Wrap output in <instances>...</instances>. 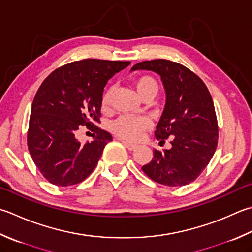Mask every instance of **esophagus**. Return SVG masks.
Instances as JSON below:
<instances>
[{
	"label": "esophagus",
	"instance_id": "1",
	"mask_svg": "<svg viewBox=\"0 0 252 252\" xmlns=\"http://www.w3.org/2000/svg\"><path fill=\"white\" fill-rule=\"evenodd\" d=\"M122 141V144L125 145L127 150L129 151H133V150H135L136 149V145L135 144H132V143H129V142H126V141H125V140H121Z\"/></svg>",
	"mask_w": 252,
	"mask_h": 252
}]
</instances>
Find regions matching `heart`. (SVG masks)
<instances>
[{
  "label": "heart",
  "instance_id": "obj_1",
  "mask_svg": "<svg viewBox=\"0 0 252 252\" xmlns=\"http://www.w3.org/2000/svg\"><path fill=\"white\" fill-rule=\"evenodd\" d=\"M135 88L142 99L147 97H154L158 92V83L151 75H141L135 80ZM113 87H108L101 97L102 109H109L112 101ZM152 126L151 121L145 117L120 116L111 122L110 130L113 134L122 140L136 142L139 141L146 131Z\"/></svg>",
  "mask_w": 252,
  "mask_h": 252
}]
</instances>
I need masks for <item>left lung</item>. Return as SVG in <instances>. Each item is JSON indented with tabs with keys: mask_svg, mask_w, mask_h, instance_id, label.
I'll return each mask as SVG.
<instances>
[{
	"mask_svg": "<svg viewBox=\"0 0 252 252\" xmlns=\"http://www.w3.org/2000/svg\"><path fill=\"white\" fill-rule=\"evenodd\" d=\"M131 70L160 75L166 105L155 136L159 143L171 140V149L154 150V157L142 170L164 186L190 184L205 169L218 147V119L208 87L188 67L164 59L136 63Z\"/></svg>",
	"mask_w": 252,
	"mask_h": 252,
	"instance_id": "8db88e82",
	"label": "left lung"
}]
</instances>
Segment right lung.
Wrapping results in <instances>:
<instances>
[{"label": "right lung", "instance_id": "1", "mask_svg": "<svg viewBox=\"0 0 252 252\" xmlns=\"http://www.w3.org/2000/svg\"><path fill=\"white\" fill-rule=\"evenodd\" d=\"M130 61L85 59L54 70L39 87L32 105L27 133L29 153L52 185H77L90 176L112 140L100 122L101 97L108 80ZM83 125L94 131L82 145L75 135Z\"/></svg>", "mask_w": 252, "mask_h": 252}]
</instances>
